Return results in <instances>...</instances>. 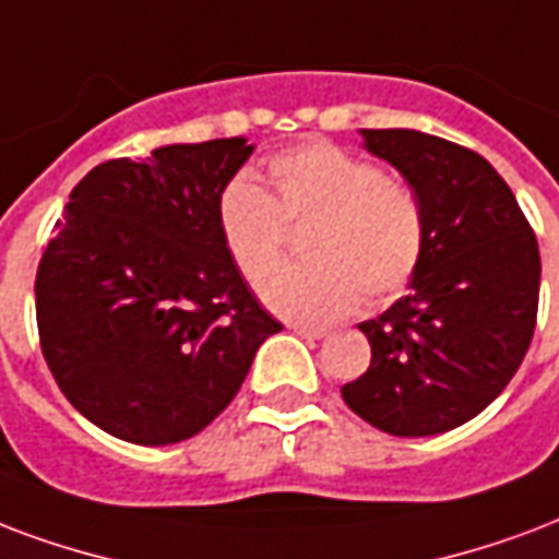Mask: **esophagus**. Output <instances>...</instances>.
I'll list each match as a JSON object with an SVG mask.
<instances>
[{
    "label": "esophagus",
    "mask_w": 559,
    "mask_h": 559,
    "mask_svg": "<svg viewBox=\"0 0 559 559\" xmlns=\"http://www.w3.org/2000/svg\"><path fill=\"white\" fill-rule=\"evenodd\" d=\"M289 331L298 336H305V340H322V336H328V328L322 325H301V322H293L289 325Z\"/></svg>",
    "instance_id": "esophagus-1"
}]
</instances>
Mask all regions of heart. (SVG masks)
Here are the masks:
<instances>
[{
	"mask_svg": "<svg viewBox=\"0 0 559 559\" xmlns=\"http://www.w3.org/2000/svg\"><path fill=\"white\" fill-rule=\"evenodd\" d=\"M270 193L234 176L216 202V223L246 281H261L281 261L287 228H301L298 266L263 281L272 310L301 322L343 317L364 296L381 305L399 296L425 254L419 195L399 176L348 148L310 140L266 160Z\"/></svg>",
	"mask_w": 559,
	"mask_h": 559,
	"instance_id": "1",
	"label": "heart"
}]
</instances>
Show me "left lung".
<instances>
[{
    "instance_id": "left-lung-1",
    "label": "left lung",
    "mask_w": 559,
    "mask_h": 559,
    "mask_svg": "<svg viewBox=\"0 0 559 559\" xmlns=\"http://www.w3.org/2000/svg\"><path fill=\"white\" fill-rule=\"evenodd\" d=\"M364 140L419 195L425 254L411 293L360 322L372 364L343 399L378 431L431 437L475 419L525 360L539 246L513 190L478 152L411 128H366Z\"/></svg>"
}]
</instances>
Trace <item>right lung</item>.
I'll return each instance as SVG.
<instances>
[{
  "instance_id": "1",
  "label": "right lung",
  "mask_w": 559,
  "mask_h": 559,
  "mask_svg": "<svg viewBox=\"0 0 559 559\" xmlns=\"http://www.w3.org/2000/svg\"><path fill=\"white\" fill-rule=\"evenodd\" d=\"M242 138L117 157L72 187L34 281L37 334L67 402L138 445L190 440L278 334L225 249L216 202Z\"/></svg>"
}]
</instances>
